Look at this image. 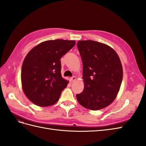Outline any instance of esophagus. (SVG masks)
Here are the masks:
<instances>
[{"label":"esophagus","instance_id":"1","mask_svg":"<svg viewBox=\"0 0 146 146\" xmlns=\"http://www.w3.org/2000/svg\"><path fill=\"white\" fill-rule=\"evenodd\" d=\"M76 77H75V76H73L72 78H70V83L74 82L75 80H76Z\"/></svg>","mask_w":146,"mask_h":146}]
</instances>
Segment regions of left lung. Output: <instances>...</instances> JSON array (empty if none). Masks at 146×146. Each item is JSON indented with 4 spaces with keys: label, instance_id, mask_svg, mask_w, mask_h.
<instances>
[{
    "label": "left lung",
    "instance_id": "left-lung-1",
    "mask_svg": "<svg viewBox=\"0 0 146 146\" xmlns=\"http://www.w3.org/2000/svg\"><path fill=\"white\" fill-rule=\"evenodd\" d=\"M83 63L84 90L76 95L82 106L92 110L107 107L115 99L121 85L122 66L117 53L105 44L78 41Z\"/></svg>",
    "mask_w": 146,
    "mask_h": 146
}]
</instances>
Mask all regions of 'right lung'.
Wrapping results in <instances>:
<instances>
[{
    "instance_id": "obj_1",
    "label": "right lung",
    "mask_w": 146,
    "mask_h": 146,
    "mask_svg": "<svg viewBox=\"0 0 146 146\" xmlns=\"http://www.w3.org/2000/svg\"><path fill=\"white\" fill-rule=\"evenodd\" d=\"M76 44L75 41L55 39L42 42L26 55L21 69L25 96L33 103L47 107L58 100L68 81L61 76L60 59Z\"/></svg>"
}]
</instances>
